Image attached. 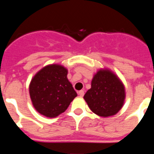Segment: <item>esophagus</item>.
Returning <instances> with one entry per match:
<instances>
[{"mask_svg":"<svg viewBox=\"0 0 154 154\" xmlns=\"http://www.w3.org/2000/svg\"><path fill=\"white\" fill-rule=\"evenodd\" d=\"M84 94H85V92H84L83 90H80L79 92V96H81V97H82V96H84Z\"/></svg>","mask_w":154,"mask_h":154,"instance_id":"esophagus-1","label":"esophagus"}]
</instances>
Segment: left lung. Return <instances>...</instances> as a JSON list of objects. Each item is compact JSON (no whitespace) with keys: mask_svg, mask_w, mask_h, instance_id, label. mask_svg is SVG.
<instances>
[{"mask_svg":"<svg viewBox=\"0 0 154 154\" xmlns=\"http://www.w3.org/2000/svg\"><path fill=\"white\" fill-rule=\"evenodd\" d=\"M125 88L122 82L108 69H100L93 76L91 89L84 99L89 109L99 116L108 117L119 112L124 103Z\"/></svg>","mask_w":154,"mask_h":154,"instance_id":"left-lung-1","label":"left lung"}]
</instances>
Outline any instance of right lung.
<instances>
[{"label": "right lung", "instance_id": "right-lung-1", "mask_svg": "<svg viewBox=\"0 0 154 154\" xmlns=\"http://www.w3.org/2000/svg\"><path fill=\"white\" fill-rule=\"evenodd\" d=\"M68 70L61 65H49L31 79L29 93L35 109L45 116L54 118L67 109L77 96L67 79Z\"/></svg>", "mask_w": 154, "mask_h": 154}]
</instances>
